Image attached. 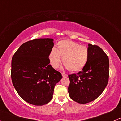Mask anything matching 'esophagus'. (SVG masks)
Returning <instances> with one entry per match:
<instances>
[{
  "label": "esophagus",
  "mask_w": 121,
  "mask_h": 121,
  "mask_svg": "<svg viewBox=\"0 0 121 121\" xmlns=\"http://www.w3.org/2000/svg\"><path fill=\"white\" fill-rule=\"evenodd\" d=\"M61 74H62V77H67V76H68V74H66V73H62Z\"/></svg>",
  "instance_id": "1"
}]
</instances>
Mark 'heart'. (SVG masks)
I'll list each match as a JSON object with an SVG mask.
<instances>
[{
    "instance_id": "1",
    "label": "heart",
    "mask_w": 121,
    "mask_h": 121,
    "mask_svg": "<svg viewBox=\"0 0 121 121\" xmlns=\"http://www.w3.org/2000/svg\"><path fill=\"white\" fill-rule=\"evenodd\" d=\"M89 51L85 45L69 40H62L57 43V48H52L49 54L50 63L54 68L62 62L68 69L72 72L81 70L86 65Z\"/></svg>"
}]
</instances>
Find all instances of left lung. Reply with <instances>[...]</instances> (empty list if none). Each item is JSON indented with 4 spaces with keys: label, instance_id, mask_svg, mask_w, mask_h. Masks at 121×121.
<instances>
[{
    "label": "left lung",
    "instance_id": "8db88e82",
    "mask_svg": "<svg viewBox=\"0 0 121 121\" xmlns=\"http://www.w3.org/2000/svg\"><path fill=\"white\" fill-rule=\"evenodd\" d=\"M88 61L82 71L69 74V97L79 104H86L98 98L107 86L109 60L99 47L89 44Z\"/></svg>",
    "mask_w": 121,
    "mask_h": 121
}]
</instances>
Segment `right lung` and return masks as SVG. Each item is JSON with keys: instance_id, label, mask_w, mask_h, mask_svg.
<instances>
[{"instance_id": "1", "label": "right lung", "mask_w": 121, "mask_h": 121, "mask_svg": "<svg viewBox=\"0 0 121 121\" xmlns=\"http://www.w3.org/2000/svg\"><path fill=\"white\" fill-rule=\"evenodd\" d=\"M52 39H36L24 43L13 55L12 82L21 98L36 106L45 105L53 98L54 88L62 76L49 64Z\"/></svg>"}]
</instances>
